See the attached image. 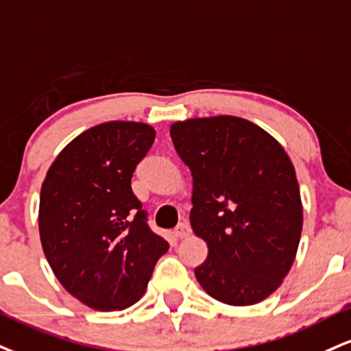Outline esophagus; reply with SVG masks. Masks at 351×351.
<instances>
[{
  "label": "esophagus",
  "mask_w": 351,
  "mask_h": 351,
  "mask_svg": "<svg viewBox=\"0 0 351 351\" xmlns=\"http://www.w3.org/2000/svg\"><path fill=\"white\" fill-rule=\"evenodd\" d=\"M189 234H191V229H189V226L186 222L178 223V227L173 230V235H175L176 239H184V237H188Z\"/></svg>",
  "instance_id": "1"
}]
</instances>
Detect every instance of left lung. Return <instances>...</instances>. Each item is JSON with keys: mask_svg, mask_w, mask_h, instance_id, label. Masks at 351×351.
I'll use <instances>...</instances> for the list:
<instances>
[{"mask_svg": "<svg viewBox=\"0 0 351 351\" xmlns=\"http://www.w3.org/2000/svg\"><path fill=\"white\" fill-rule=\"evenodd\" d=\"M170 135L193 175L191 227L209 248L196 280L223 304L263 301L280 288L301 240V193L288 154L234 116L175 122Z\"/></svg>", "mask_w": 351, "mask_h": 351, "instance_id": "obj_1", "label": "left lung"}]
</instances>
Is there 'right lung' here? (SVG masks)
<instances>
[{
  "label": "right lung",
  "instance_id": "1",
  "mask_svg": "<svg viewBox=\"0 0 351 351\" xmlns=\"http://www.w3.org/2000/svg\"><path fill=\"white\" fill-rule=\"evenodd\" d=\"M154 141V128L143 122L95 125L58 154L42 183L45 258L63 288L91 309L121 311L137 302L168 250L130 186Z\"/></svg>",
  "mask_w": 351,
  "mask_h": 351
}]
</instances>
